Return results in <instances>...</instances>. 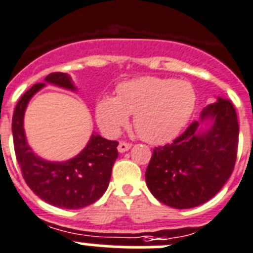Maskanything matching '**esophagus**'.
<instances>
[{
  "instance_id": "34e87169",
  "label": "esophagus",
  "mask_w": 253,
  "mask_h": 253,
  "mask_svg": "<svg viewBox=\"0 0 253 253\" xmlns=\"http://www.w3.org/2000/svg\"><path fill=\"white\" fill-rule=\"evenodd\" d=\"M131 143L128 142H125V141H121V142L118 143V151L120 152H126L131 149Z\"/></svg>"
}]
</instances>
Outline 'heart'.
<instances>
[{
    "instance_id": "b5f03b06",
    "label": "heart",
    "mask_w": 253,
    "mask_h": 253,
    "mask_svg": "<svg viewBox=\"0 0 253 253\" xmlns=\"http://www.w3.org/2000/svg\"><path fill=\"white\" fill-rule=\"evenodd\" d=\"M197 95L185 81L145 78L122 84L117 97H104L97 104L95 117L102 131L116 136L135 115L133 126L142 140L161 143L181 131L195 107Z\"/></svg>"
}]
</instances>
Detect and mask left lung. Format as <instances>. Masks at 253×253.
<instances>
[{"instance_id": "left-lung-1", "label": "left lung", "mask_w": 253, "mask_h": 253, "mask_svg": "<svg viewBox=\"0 0 253 253\" xmlns=\"http://www.w3.org/2000/svg\"><path fill=\"white\" fill-rule=\"evenodd\" d=\"M211 120L199 132L194 121L171 143L155 147L146 169V184L156 199L176 209L206 203L227 183L237 159V113L229 99L218 98L202 111L200 121Z\"/></svg>"}]
</instances>
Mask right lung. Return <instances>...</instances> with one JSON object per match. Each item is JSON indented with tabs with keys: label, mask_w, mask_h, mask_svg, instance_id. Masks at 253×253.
<instances>
[{
	"label": "right lung",
	"mask_w": 253,
	"mask_h": 253,
	"mask_svg": "<svg viewBox=\"0 0 253 253\" xmlns=\"http://www.w3.org/2000/svg\"><path fill=\"white\" fill-rule=\"evenodd\" d=\"M45 82L76 90L67 73H51ZM44 85L34 84L15 107L12 136L16 160L26 184L40 199L59 208H84L97 202L108 188L112 166L118 158V142L93 133L83 151L70 160L51 163L36 156L27 145L24 113L31 97Z\"/></svg>",
	"instance_id": "right-lung-1"
}]
</instances>
